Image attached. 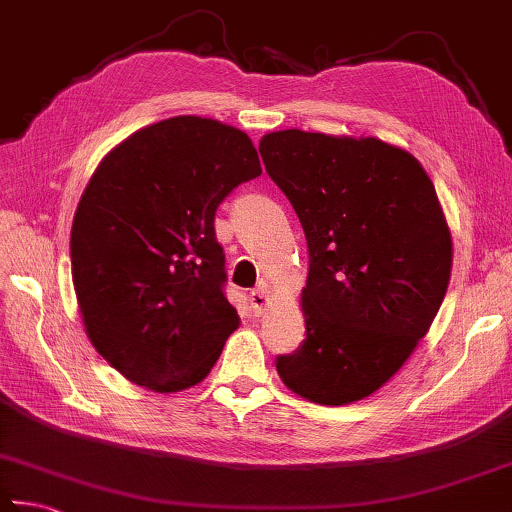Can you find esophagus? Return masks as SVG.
<instances>
[{
  "instance_id": "obj_1",
  "label": "esophagus",
  "mask_w": 512,
  "mask_h": 512,
  "mask_svg": "<svg viewBox=\"0 0 512 512\" xmlns=\"http://www.w3.org/2000/svg\"><path fill=\"white\" fill-rule=\"evenodd\" d=\"M268 302V295L264 288H257V291L250 293V306H253L255 311H264V306Z\"/></svg>"
}]
</instances>
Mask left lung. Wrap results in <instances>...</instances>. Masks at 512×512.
<instances>
[{"instance_id":"obj_1","label":"left lung","mask_w":512,"mask_h":512,"mask_svg":"<svg viewBox=\"0 0 512 512\" xmlns=\"http://www.w3.org/2000/svg\"><path fill=\"white\" fill-rule=\"evenodd\" d=\"M309 246L306 340L277 356L297 396L349 405L412 356L448 291L452 235L410 152L378 138L284 129L259 143Z\"/></svg>"}]
</instances>
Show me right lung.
Here are the masks:
<instances>
[{"label":"right lung","instance_id":"right-lung-1","mask_svg":"<svg viewBox=\"0 0 512 512\" xmlns=\"http://www.w3.org/2000/svg\"><path fill=\"white\" fill-rule=\"evenodd\" d=\"M259 174L253 141L201 116L138 129L96 167L73 217V288L91 345L134 385L201 383L239 327L215 212Z\"/></svg>","mask_w":512,"mask_h":512}]
</instances>
